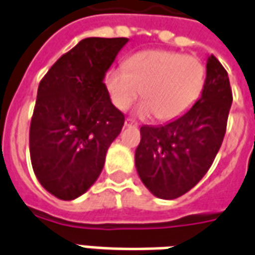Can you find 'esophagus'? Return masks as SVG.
I'll return each mask as SVG.
<instances>
[{"label": "esophagus", "mask_w": 255, "mask_h": 255, "mask_svg": "<svg viewBox=\"0 0 255 255\" xmlns=\"http://www.w3.org/2000/svg\"><path fill=\"white\" fill-rule=\"evenodd\" d=\"M125 126H126V128H136V126H138V124L136 122V121H133V119H130V118H128V119L125 121Z\"/></svg>", "instance_id": "1"}]
</instances>
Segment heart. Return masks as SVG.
<instances>
[{
	"instance_id": "obj_1",
	"label": "heart",
	"mask_w": 255,
	"mask_h": 255,
	"mask_svg": "<svg viewBox=\"0 0 255 255\" xmlns=\"http://www.w3.org/2000/svg\"><path fill=\"white\" fill-rule=\"evenodd\" d=\"M204 84L203 62L176 51H140L107 75V87L117 108L126 110L143 90L145 98L138 112L155 114L159 121L182 117L197 103Z\"/></svg>"
}]
</instances>
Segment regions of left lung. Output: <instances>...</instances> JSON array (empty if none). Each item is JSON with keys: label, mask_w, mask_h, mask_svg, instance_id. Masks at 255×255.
<instances>
[{"label": "left lung", "mask_w": 255, "mask_h": 255, "mask_svg": "<svg viewBox=\"0 0 255 255\" xmlns=\"http://www.w3.org/2000/svg\"><path fill=\"white\" fill-rule=\"evenodd\" d=\"M232 100L228 72L211 54L197 103L173 122L140 128L136 168L154 196L178 198L203 179L224 141Z\"/></svg>", "instance_id": "left-lung-1"}]
</instances>
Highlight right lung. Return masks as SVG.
<instances>
[{"label":"right lung","mask_w":255,"mask_h":255,"mask_svg":"<svg viewBox=\"0 0 255 255\" xmlns=\"http://www.w3.org/2000/svg\"><path fill=\"white\" fill-rule=\"evenodd\" d=\"M128 38L89 37L51 66L37 91L29 133L33 171L52 196L73 200L97 180L125 115L103 83Z\"/></svg>","instance_id":"obj_1"}]
</instances>
